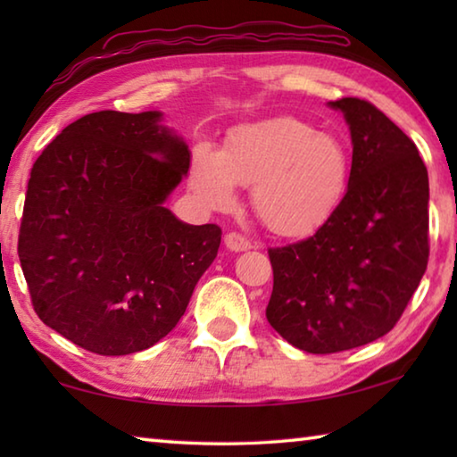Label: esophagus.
Returning <instances> with one entry per match:
<instances>
[{"label": "esophagus", "mask_w": 457, "mask_h": 457, "mask_svg": "<svg viewBox=\"0 0 457 457\" xmlns=\"http://www.w3.org/2000/svg\"><path fill=\"white\" fill-rule=\"evenodd\" d=\"M223 244H226L228 250H231V252H245V250H250V247H252L250 239H247L242 234H236V231L228 234L226 239H223Z\"/></svg>", "instance_id": "1"}]
</instances>
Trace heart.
Here are the masks:
<instances>
[{"instance_id":"obj_1","label":"heart","mask_w":457,"mask_h":457,"mask_svg":"<svg viewBox=\"0 0 457 457\" xmlns=\"http://www.w3.org/2000/svg\"><path fill=\"white\" fill-rule=\"evenodd\" d=\"M351 181V154L338 137L278 117L231 130L223 151L199 143L189 185L201 205L228 212L237 185L252 187L260 220L282 236H304L337 212Z\"/></svg>"}]
</instances>
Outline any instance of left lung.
I'll use <instances>...</instances> for the list:
<instances>
[{"label": "left lung", "mask_w": 457, "mask_h": 457, "mask_svg": "<svg viewBox=\"0 0 457 457\" xmlns=\"http://www.w3.org/2000/svg\"><path fill=\"white\" fill-rule=\"evenodd\" d=\"M351 130V181L337 212L303 242L270 247L272 328L330 354L386 335L429 258V179L415 143L367 100L328 103Z\"/></svg>", "instance_id": "8db88e82"}]
</instances>
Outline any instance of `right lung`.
<instances>
[{"mask_svg": "<svg viewBox=\"0 0 457 457\" xmlns=\"http://www.w3.org/2000/svg\"><path fill=\"white\" fill-rule=\"evenodd\" d=\"M163 112L100 111L68 125L29 173L18 256L36 314L90 353H138L185 314L221 229L165 201L191 153Z\"/></svg>", "mask_w": 457, "mask_h": 457, "instance_id": "1", "label": "right lung"}]
</instances>
